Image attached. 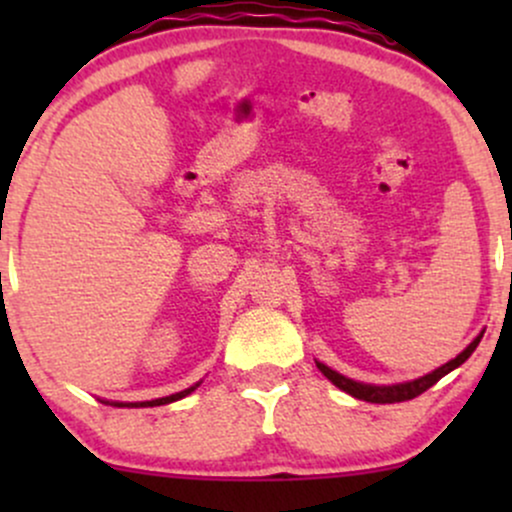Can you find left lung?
<instances>
[{"instance_id": "obj_1", "label": "left lung", "mask_w": 512, "mask_h": 512, "mask_svg": "<svg viewBox=\"0 0 512 512\" xmlns=\"http://www.w3.org/2000/svg\"><path fill=\"white\" fill-rule=\"evenodd\" d=\"M481 337H484V332H479L477 337H474V342L467 346V349L460 351L452 361L443 363V366L431 370V373L421 375V378L416 380H407V383H395V385H370V383H358V380H351L346 378V375L337 373V370H332L330 366H325V363L315 361L317 368H320V373L325 375L327 380H330L332 385H337L339 390H344L346 395L356 397V399H363V402H373V404H395V402H407V399H414L419 397L421 392H426L428 387H433L438 383L443 375H448L450 370L460 368L464 361H467L469 356L474 354V349H477Z\"/></svg>"}]
</instances>
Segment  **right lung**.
Returning <instances> with one entry per match:
<instances>
[{
    "label": "right lung",
    "mask_w": 512,
    "mask_h": 512,
    "mask_svg": "<svg viewBox=\"0 0 512 512\" xmlns=\"http://www.w3.org/2000/svg\"><path fill=\"white\" fill-rule=\"evenodd\" d=\"M197 387H199V383H197V385H192V387H187V390H182V392H175V395L158 397V399H149V402H110V399H101V402H103V404H113V407H161V404L178 402V399L187 397V395H190V392H195Z\"/></svg>",
    "instance_id": "right-lung-1"
}]
</instances>
